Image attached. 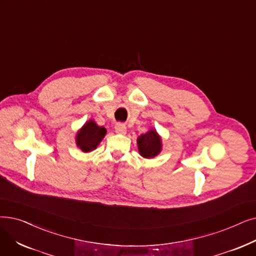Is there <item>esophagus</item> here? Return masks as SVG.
<instances>
[{
  "label": "esophagus",
  "mask_w": 256,
  "mask_h": 256,
  "mask_svg": "<svg viewBox=\"0 0 256 256\" xmlns=\"http://www.w3.org/2000/svg\"><path fill=\"white\" fill-rule=\"evenodd\" d=\"M115 132H117V134L124 135V134H126V126L124 124H117L115 126Z\"/></svg>",
  "instance_id": "obj_1"
}]
</instances>
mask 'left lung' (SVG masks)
<instances>
[{"label": "left lung", "instance_id": "left-lung-1", "mask_svg": "<svg viewBox=\"0 0 256 256\" xmlns=\"http://www.w3.org/2000/svg\"><path fill=\"white\" fill-rule=\"evenodd\" d=\"M138 150L143 158L150 159L158 156L162 150V138L154 128L148 130L146 134L137 138Z\"/></svg>", "mask_w": 256, "mask_h": 256}]
</instances>
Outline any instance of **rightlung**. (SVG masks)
Returning <instances> with one entry per match:
<instances>
[{
	"mask_svg": "<svg viewBox=\"0 0 256 256\" xmlns=\"http://www.w3.org/2000/svg\"><path fill=\"white\" fill-rule=\"evenodd\" d=\"M106 134V130L104 126H99L93 119H90L77 130L75 143L84 152H90L97 148Z\"/></svg>",
	"mask_w": 256,
	"mask_h": 256,
	"instance_id": "1",
	"label": "right lung"
}]
</instances>
